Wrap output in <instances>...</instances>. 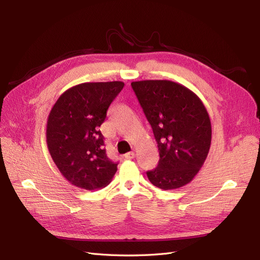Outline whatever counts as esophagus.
Returning <instances> with one entry per match:
<instances>
[{
  "mask_svg": "<svg viewBox=\"0 0 260 260\" xmlns=\"http://www.w3.org/2000/svg\"><path fill=\"white\" fill-rule=\"evenodd\" d=\"M124 158L125 159H132V158H135V153L133 152H129V153H127V154H124Z\"/></svg>",
  "mask_w": 260,
  "mask_h": 260,
  "instance_id": "34e87169",
  "label": "esophagus"
}]
</instances>
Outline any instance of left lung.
Listing matches in <instances>:
<instances>
[{"label": "left lung", "mask_w": 260, "mask_h": 260, "mask_svg": "<svg viewBox=\"0 0 260 260\" xmlns=\"http://www.w3.org/2000/svg\"><path fill=\"white\" fill-rule=\"evenodd\" d=\"M131 85L159 151L157 167L146 172L148 180L162 190L190 183L205 162L211 143V123L203 102L174 81L142 80Z\"/></svg>", "instance_id": "8db88e82"}]
</instances>
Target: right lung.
Listing matches in <instances>:
<instances>
[{
	"instance_id": "right-lung-1",
	"label": "right lung",
	"mask_w": 260,
	"mask_h": 260,
	"mask_svg": "<svg viewBox=\"0 0 260 260\" xmlns=\"http://www.w3.org/2000/svg\"><path fill=\"white\" fill-rule=\"evenodd\" d=\"M123 85L121 81L77 84L51 109L46 123L49 152L60 174L77 187L99 190L116 174L118 164L107 157L100 127Z\"/></svg>"
}]
</instances>
